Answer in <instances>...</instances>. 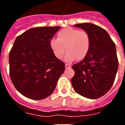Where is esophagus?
Listing matches in <instances>:
<instances>
[{
	"mask_svg": "<svg viewBox=\"0 0 125 125\" xmlns=\"http://www.w3.org/2000/svg\"><path fill=\"white\" fill-rule=\"evenodd\" d=\"M65 68L66 69H70L71 67L70 64H68V63H66V64L65 65Z\"/></svg>",
	"mask_w": 125,
	"mask_h": 125,
	"instance_id": "obj_1",
	"label": "esophagus"
}]
</instances>
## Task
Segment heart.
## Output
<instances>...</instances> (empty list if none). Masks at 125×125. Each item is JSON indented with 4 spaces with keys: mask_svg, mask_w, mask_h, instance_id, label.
Instances as JSON below:
<instances>
[{
    "mask_svg": "<svg viewBox=\"0 0 125 125\" xmlns=\"http://www.w3.org/2000/svg\"><path fill=\"white\" fill-rule=\"evenodd\" d=\"M58 38L50 42V47L54 56L61 59L65 51L67 52L65 57L67 62L82 60L87 56L90 48V37L85 31L67 27L58 33Z\"/></svg>",
    "mask_w": 125,
    "mask_h": 125,
    "instance_id": "1",
    "label": "heart"
}]
</instances>
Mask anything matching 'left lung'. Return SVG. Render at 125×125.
<instances>
[{"label":"left lung","instance_id":"obj_1","mask_svg":"<svg viewBox=\"0 0 125 125\" xmlns=\"http://www.w3.org/2000/svg\"><path fill=\"white\" fill-rule=\"evenodd\" d=\"M88 33L90 48L87 56L73 65L71 83L79 95L91 99L105 95L114 84L118 69L114 42L104 29L92 23L74 24Z\"/></svg>","mask_w":125,"mask_h":125}]
</instances>
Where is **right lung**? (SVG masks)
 I'll list each match as a JSON object with an SVG mask.
<instances>
[{"mask_svg":"<svg viewBox=\"0 0 125 125\" xmlns=\"http://www.w3.org/2000/svg\"><path fill=\"white\" fill-rule=\"evenodd\" d=\"M60 26L30 28L17 37L9 54L10 76L16 89L24 97L41 100L51 95L65 71L56 58L51 40Z\"/></svg>","mask_w":125,"mask_h":125,"instance_id":"obj_1","label":"right lung"}]
</instances>
